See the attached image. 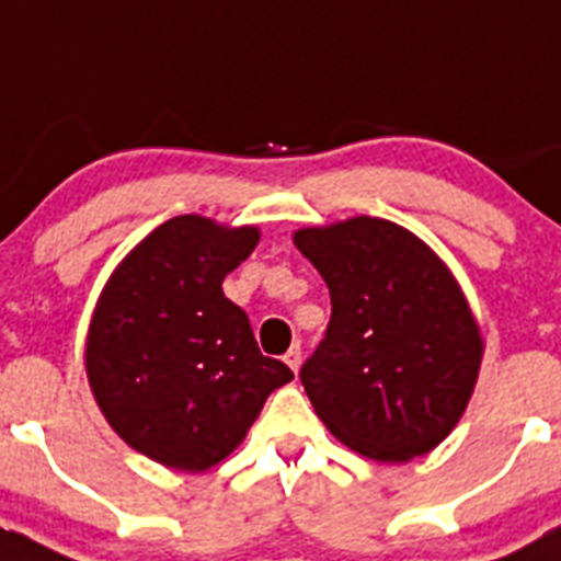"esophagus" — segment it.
<instances>
[{"mask_svg": "<svg viewBox=\"0 0 561 561\" xmlns=\"http://www.w3.org/2000/svg\"><path fill=\"white\" fill-rule=\"evenodd\" d=\"M284 359H286V365H289V368L297 374V368H300V362H304V348H300V342H295V345H291V348L286 351Z\"/></svg>", "mask_w": 561, "mask_h": 561, "instance_id": "esophagus-1", "label": "esophagus"}]
</instances>
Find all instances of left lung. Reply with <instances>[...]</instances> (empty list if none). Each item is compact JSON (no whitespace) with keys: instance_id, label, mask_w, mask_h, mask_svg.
Masks as SVG:
<instances>
[{"instance_id":"8db88e82","label":"left lung","mask_w":561,"mask_h":561,"mask_svg":"<svg viewBox=\"0 0 561 561\" xmlns=\"http://www.w3.org/2000/svg\"><path fill=\"white\" fill-rule=\"evenodd\" d=\"M323 275L331 320L304 362L314 413L365 458L435 449L472 399L483 340L447 264L419 236L370 216L295 232Z\"/></svg>"}]
</instances>
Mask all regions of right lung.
Listing matches in <instances>:
<instances>
[{"label":"right lung","mask_w":561,"mask_h":561,"mask_svg":"<svg viewBox=\"0 0 561 561\" xmlns=\"http://www.w3.org/2000/svg\"><path fill=\"white\" fill-rule=\"evenodd\" d=\"M257 227L176 216L108 277L87 336V376L112 430L171 469L202 472L244 440L266 396L295 379L257 351L225 277L255 250Z\"/></svg>","instance_id":"obj_1"}]
</instances>
